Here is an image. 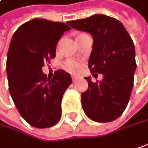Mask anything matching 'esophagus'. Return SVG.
Segmentation results:
<instances>
[{
    "label": "esophagus",
    "mask_w": 148,
    "mask_h": 148,
    "mask_svg": "<svg viewBox=\"0 0 148 148\" xmlns=\"http://www.w3.org/2000/svg\"><path fill=\"white\" fill-rule=\"evenodd\" d=\"M77 79H78V77L77 76H72V80H73V82H76L77 81Z\"/></svg>",
    "instance_id": "obj_1"
}]
</instances>
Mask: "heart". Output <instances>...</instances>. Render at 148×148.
I'll return each instance as SVG.
<instances>
[{"instance_id":"obj_1","label":"heart","mask_w":148,"mask_h":148,"mask_svg":"<svg viewBox=\"0 0 148 148\" xmlns=\"http://www.w3.org/2000/svg\"><path fill=\"white\" fill-rule=\"evenodd\" d=\"M65 68L70 73H75L80 71L81 69V65L79 62L75 60H67L65 63Z\"/></svg>"}]
</instances>
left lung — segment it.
Instances as JSON below:
<instances>
[{"mask_svg": "<svg viewBox=\"0 0 148 148\" xmlns=\"http://www.w3.org/2000/svg\"><path fill=\"white\" fill-rule=\"evenodd\" d=\"M66 23L92 35L88 67L92 73L103 75L98 82L85 77L88 88L81 95L85 114L100 123L117 119L125 110L133 87L137 66L132 39L119 20L105 15H94Z\"/></svg>", "mask_w": 148, "mask_h": 148, "instance_id": "1", "label": "left lung"}]
</instances>
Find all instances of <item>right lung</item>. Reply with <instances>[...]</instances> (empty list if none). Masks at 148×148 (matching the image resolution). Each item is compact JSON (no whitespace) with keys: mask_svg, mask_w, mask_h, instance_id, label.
Listing matches in <instances>:
<instances>
[{"mask_svg":"<svg viewBox=\"0 0 148 148\" xmlns=\"http://www.w3.org/2000/svg\"><path fill=\"white\" fill-rule=\"evenodd\" d=\"M69 29L66 23L36 18L22 24L10 42L8 89L20 115L34 127L53 126L61 117V100L72 83L71 75L58 70L50 79L42 67L55 58L57 44Z\"/></svg>","mask_w":148,"mask_h":148,"instance_id":"right-lung-1","label":"right lung"}]
</instances>
